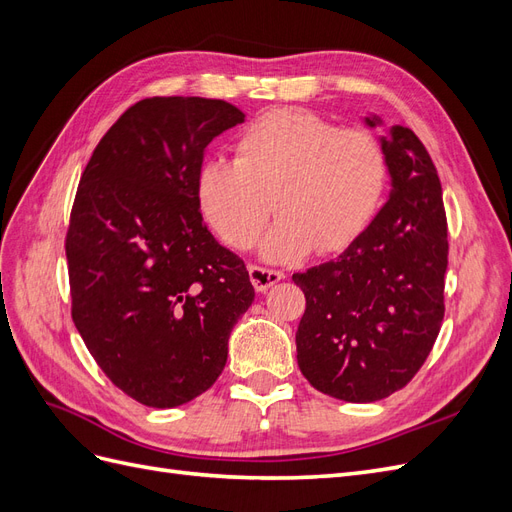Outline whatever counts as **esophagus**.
<instances>
[{
    "mask_svg": "<svg viewBox=\"0 0 512 512\" xmlns=\"http://www.w3.org/2000/svg\"><path fill=\"white\" fill-rule=\"evenodd\" d=\"M247 271H250V280H252L256 292H267L273 284H277L286 277L282 271H273V269L256 267V265H250V269Z\"/></svg>",
    "mask_w": 512,
    "mask_h": 512,
    "instance_id": "obj_1",
    "label": "esophagus"
}]
</instances>
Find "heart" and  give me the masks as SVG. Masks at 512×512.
Instances as JSON below:
<instances>
[{"label":"heart","mask_w":512,"mask_h":512,"mask_svg":"<svg viewBox=\"0 0 512 512\" xmlns=\"http://www.w3.org/2000/svg\"><path fill=\"white\" fill-rule=\"evenodd\" d=\"M232 149L235 162L200 166L198 207L224 243L247 250L275 203L280 220L260 247L271 262L348 250L376 220L389 188V162L374 134L339 130L299 108L256 117Z\"/></svg>","instance_id":"obj_1"}]
</instances>
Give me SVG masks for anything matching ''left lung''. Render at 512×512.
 I'll use <instances>...</instances> for the list:
<instances>
[{
    "instance_id": "1",
    "label": "left lung",
    "mask_w": 512,
    "mask_h": 512,
    "mask_svg": "<svg viewBox=\"0 0 512 512\" xmlns=\"http://www.w3.org/2000/svg\"><path fill=\"white\" fill-rule=\"evenodd\" d=\"M369 128L380 117H365ZM391 194L335 260L294 273L305 294L297 329L301 374L324 395L369 404L404 389L444 318L448 265L442 185L425 145L404 126L380 136Z\"/></svg>"
}]
</instances>
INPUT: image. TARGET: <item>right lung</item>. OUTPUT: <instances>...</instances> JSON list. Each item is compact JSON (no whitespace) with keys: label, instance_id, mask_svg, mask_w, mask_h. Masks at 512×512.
I'll return each instance as SVG.
<instances>
[{"label":"right lung","instance_id":"obj_1","mask_svg":"<svg viewBox=\"0 0 512 512\" xmlns=\"http://www.w3.org/2000/svg\"><path fill=\"white\" fill-rule=\"evenodd\" d=\"M209 98H145L94 149L70 213L72 320L117 389L149 408L205 393L254 301L243 260L203 222L207 145L243 123Z\"/></svg>","mask_w":512,"mask_h":512}]
</instances>
